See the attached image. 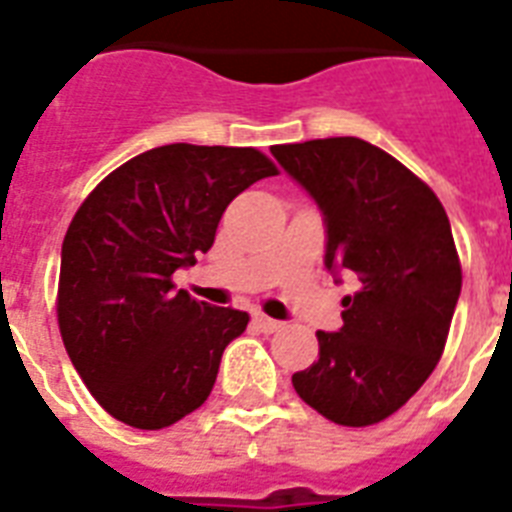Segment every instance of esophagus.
I'll return each mask as SVG.
<instances>
[{
  "instance_id": "obj_1",
  "label": "esophagus",
  "mask_w": 512,
  "mask_h": 512,
  "mask_svg": "<svg viewBox=\"0 0 512 512\" xmlns=\"http://www.w3.org/2000/svg\"><path fill=\"white\" fill-rule=\"evenodd\" d=\"M255 324H257V329H260V332H265V335H271V332H279V329H281V321L271 319V316H263V313H257Z\"/></svg>"
}]
</instances>
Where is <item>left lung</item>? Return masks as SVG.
Wrapping results in <instances>:
<instances>
[{"label":"left lung","mask_w":512,"mask_h":512,"mask_svg":"<svg viewBox=\"0 0 512 512\" xmlns=\"http://www.w3.org/2000/svg\"><path fill=\"white\" fill-rule=\"evenodd\" d=\"M271 154L321 209L327 271L358 281L342 297V327L316 332L319 361L292 385L337 425H374L422 388L444 353L462 289L449 217L420 177L361 138Z\"/></svg>","instance_id":"left-lung-1"}]
</instances>
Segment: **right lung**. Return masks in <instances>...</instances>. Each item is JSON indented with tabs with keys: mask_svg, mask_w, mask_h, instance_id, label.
<instances>
[{
	"mask_svg": "<svg viewBox=\"0 0 512 512\" xmlns=\"http://www.w3.org/2000/svg\"><path fill=\"white\" fill-rule=\"evenodd\" d=\"M255 148H151L76 209L60 249L58 324L71 364L103 409L140 430L199 409L249 313L193 300L172 273L207 252L225 207L276 175Z\"/></svg>",
	"mask_w": 512,
	"mask_h": 512,
	"instance_id": "add662e5",
	"label": "right lung"
}]
</instances>
